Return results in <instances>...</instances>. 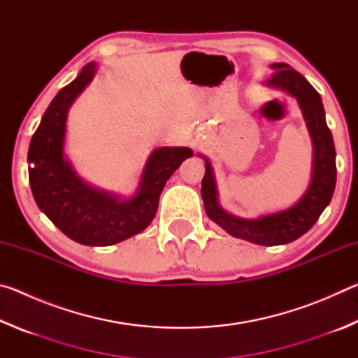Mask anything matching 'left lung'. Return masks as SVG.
Wrapping results in <instances>:
<instances>
[{
	"instance_id": "obj_1",
	"label": "left lung",
	"mask_w": 358,
	"mask_h": 358,
	"mask_svg": "<svg viewBox=\"0 0 358 358\" xmlns=\"http://www.w3.org/2000/svg\"><path fill=\"white\" fill-rule=\"evenodd\" d=\"M273 69L275 72L268 83L295 96L314 143V171L306 194L299 203L286 211L262 216L259 220H240L226 213L217 203L213 172L207 159H205V175L202 178L203 207L210 220L234 237L262 246L286 245L306 234L330 203L336 185L335 143L327 126L322 99L313 85L289 64L275 63Z\"/></svg>"
}]
</instances>
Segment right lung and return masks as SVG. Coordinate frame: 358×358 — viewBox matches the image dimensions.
Wrapping results in <instances>:
<instances>
[{
	"instance_id": "right-lung-1",
	"label": "right lung",
	"mask_w": 358,
	"mask_h": 358,
	"mask_svg": "<svg viewBox=\"0 0 358 358\" xmlns=\"http://www.w3.org/2000/svg\"><path fill=\"white\" fill-rule=\"evenodd\" d=\"M93 76L94 63H90L47 107L29 143L28 175L38 207L64 235L80 245L108 246L150 226L162 187L192 151L156 150L145 167L141 189L131 201L121 202L85 185L64 161L63 141L68 108Z\"/></svg>"
}]
</instances>
